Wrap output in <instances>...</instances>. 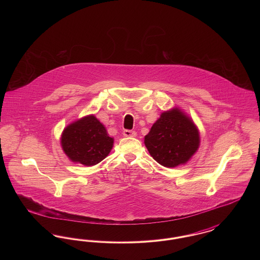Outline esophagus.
Here are the masks:
<instances>
[{
  "instance_id": "obj_1",
  "label": "esophagus",
  "mask_w": 260,
  "mask_h": 260,
  "mask_svg": "<svg viewBox=\"0 0 260 260\" xmlns=\"http://www.w3.org/2000/svg\"><path fill=\"white\" fill-rule=\"evenodd\" d=\"M123 135L125 137H136V133L134 132V131H131V129H124V132H123Z\"/></svg>"
}]
</instances>
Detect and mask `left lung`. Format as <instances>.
Segmentation results:
<instances>
[{
    "instance_id": "left-lung-1",
    "label": "left lung",
    "mask_w": 260,
    "mask_h": 260,
    "mask_svg": "<svg viewBox=\"0 0 260 260\" xmlns=\"http://www.w3.org/2000/svg\"><path fill=\"white\" fill-rule=\"evenodd\" d=\"M144 143L150 155L160 165L174 168L186 164L200 145L198 128L178 108L162 112L152 125Z\"/></svg>"
}]
</instances>
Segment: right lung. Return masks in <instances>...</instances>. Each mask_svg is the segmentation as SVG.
<instances>
[{
    "label": "right lung",
    "instance_id": "right-lung-1",
    "mask_svg": "<svg viewBox=\"0 0 260 260\" xmlns=\"http://www.w3.org/2000/svg\"><path fill=\"white\" fill-rule=\"evenodd\" d=\"M114 139L93 115L86 116L67 125L61 135V147L74 162L90 167L105 159Z\"/></svg>",
    "mask_w": 260,
    "mask_h": 260
}]
</instances>
